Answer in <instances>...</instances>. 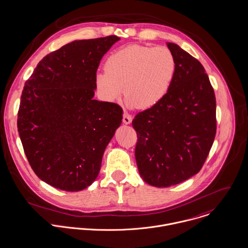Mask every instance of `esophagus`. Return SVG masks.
Returning <instances> with one entry per match:
<instances>
[{"label": "esophagus", "instance_id": "34e87169", "mask_svg": "<svg viewBox=\"0 0 248 248\" xmlns=\"http://www.w3.org/2000/svg\"><path fill=\"white\" fill-rule=\"evenodd\" d=\"M131 121H132L131 115L128 114V113H126V112H124V117H123V122H124V124H128L131 123Z\"/></svg>", "mask_w": 248, "mask_h": 248}]
</instances>
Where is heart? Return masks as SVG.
I'll return each mask as SVG.
<instances>
[{
    "instance_id": "1",
    "label": "heart",
    "mask_w": 248,
    "mask_h": 248,
    "mask_svg": "<svg viewBox=\"0 0 248 248\" xmlns=\"http://www.w3.org/2000/svg\"><path fill=\"white\" fill-rule=\"evenodd\" d=\"M98 73L96 85L108 101L127 96L130 107L149 108L168 93L175 72V60L166 47L128 45L112 52Z\"/></svg>"
}]
</instances>
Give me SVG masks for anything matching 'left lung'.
<instances>
[{
	"mask_svg": "<svg viewBox=\"0 0 248 248\" xmlns=\"http://www.w3.org/2000/svg\"><path fill=\"white\" fill-rule=\"evenodd\" d=\"M175 72L166 96L132 121L137 133L135 158L141 177L166 188L197 174L213 146L216 97L205 69L174 43H167Z\"/></svg>",
	"mask_w": 248,
	"mask_h": 248,
	"instance_id": "8db88e82",
	"label": "left lung"
}]
</instances>
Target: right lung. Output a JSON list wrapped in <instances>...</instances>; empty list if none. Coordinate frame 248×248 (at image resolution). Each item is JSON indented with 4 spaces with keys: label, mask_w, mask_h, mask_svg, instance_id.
<instances>
[{
    "label": "right lung",
    "mask_w": 248,
    "mask_h": 248,
    "mask_svg": "<svg viewBox=\"0 0 248 248\" xmlns=\"http://www.w3.org/2000/svg\"><path fill=\"white\" fill-rule=\"evenodd\" d=\"M116 35L78 40L47 54L26 81L17 127L28 161L50 186L78 192L97 178L123 108L99 101L96 76Z\"/></svg>",
    "instance_id": "obj_1"
}]
</instances>
